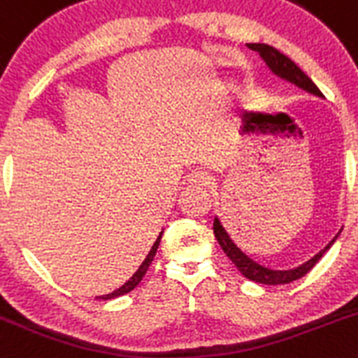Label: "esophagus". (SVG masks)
I'll list each match as a JSON object with an SVG mask.
<instances>
[{
    "label": "esophagus",
    "instance_id": "1",
    "mask_svg": "<svg viewBox=\"0 0 358 358\" xmlns=\"http://www.w3.org/2000/svg\"><path fill=\"white\" fill-rule=\"evenodd\" d=\"M209 182H211V177L204 172H195V173H192V177H189V185L208 186Z\"/></svg>",
    "mask_w": 358,
    "mask_h": 358
}]
</instances>
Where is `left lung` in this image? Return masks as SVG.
<instances>
[{
    "instance_id": "1",
    "label": "left lung",
    "mask_w": 358,
    "mask_h": 358,
    "mask_svg": "<svg viewBox=\"0 0 358 358\" xmlns=\"http://www.w3.org/2000/svg\"><path fill=\"white\" fill-rule=\"evenodd\" d=\"M248 48H250L252 51H257L259 55H261L264 64L271 69V72H273L275 76L282 78V80H286L289 81V83L296 85V87L303 88V90L310 92V94H314V96L323 97L320 88L314 85V81L307 76L306 72L301 71V69L298 67L291 58H287L286 55H282L278 49L271 48V45L268 44H250ZM213 231H215V238L218 239L222 250H224L225 255L234 262V266L241 271V275H245L248 280L259 282V284H264V286H280V284H289V282L298 280V278H301L303 275L309 273V271L316 266V262L323 257L324 252L332 247L334 241L337 239V236H339L337 234L336 238H334L332 241L323 248V250L317 252L313 259H309L307 262L300 264L298 268H293V270H270V268H264L261 266V264H257L255 261H252L247 254H243V252L239 250V248L234 245V241L231 239V236H229L227 232H225V229L222 227L218 218H215Z\"/></svg>"
}]
</instances>
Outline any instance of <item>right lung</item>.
I'll list each match as a JSON object with an SVG mask.
<instances>
[{"label": "right lung", "mask_w": 358, "mask_h": 358, "mask_svg": "<svg viewBox=\"0 0 358 358\" xmlns=\"http://www.w3.org/2000/svg\"><path fill=\"white\" fill-rule=\"evenodd\" d=\"M162 234H163V232H162ZM162 234L157 236V239H156V241H154L152 248H150V252H149V254H147V257L143 259V262H142V264H140V268H138V270L134 271V275H133V277H131L129 280H127L126 284H124V286H120L119 289H115L113 293H110V294H103V296H99L101 300H111V298L122 296V294L129 293V291H133L134 287L138 286V284H140V280H142V278H143V275H145V273H147V270H149V266H150V262H152L154 255H156L157 245H159V241H162Z\"/></svg>", "instance_id": "add662e5"}]
</instances>
